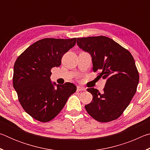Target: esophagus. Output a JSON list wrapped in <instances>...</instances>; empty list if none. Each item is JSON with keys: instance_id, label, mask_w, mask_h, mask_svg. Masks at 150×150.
Returning a JSON list of instances; mask_svg holds the SVG:
<instances>
[{"instance_id": "34e87169", "label": "esophagus", "mask_w": 150, "mask_h": 150, "mask_svg": "<svg viewBox=\"0 0 150 150\" xmlns=\"http://www.w3.org/2000/svg\"><path fill=\"white\" fill-rule=\"evenodd\" d=\"M85 90H86L85 88L80 87V86H77V91H85Z\"/></svg>"}]
</instances>
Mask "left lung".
I'll return each mask as SVG.
<instances>
[{"instance_id": "left-lung-1", "label": "left lung", "mask_w": 150, "mask_h": 150, "mask_svg": "<svg viewBox=\"0 0 150 150\" xmlns=\"http://www.w3.org/2000/svg\"><path fill=\"white\" fill-rule=\"evenodd\" d=\"M77 44L91 54L93 71H100L97 77L106 80L103 93L87 88L93 100L85 106L86 110L100 122L116 120L128 107L138 87L139 73L133 56L128 50L103 35L78 38Z\"/></svg>"}]
</instances>
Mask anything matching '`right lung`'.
Masks as SVG:
<instances>
[{"instance_id": "add662e5", "label": "right lung", "mask_w": 150, "mask_h": 150, "mask_svg": "<svg viewBox=\"0 0 150 150\" xmlns=\"http://www.w3.org/2000/svg\"><path fill=\"white\" fill-rule=\"evenodd\" d=\"M76 40L74 38L38 40L15 62L13 87L22 108L35 120L47 122L54 119L77 90L73 83L57 85L50 80L51 69L61 65L63 55L74 46Z\"/></svg>"}]
</instances>
